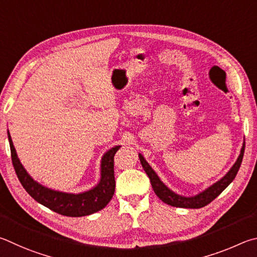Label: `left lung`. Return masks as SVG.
<instances>
[{"label":"left lung","instance_id":"8db88e82","mask_svg":"<svg viewBox=\"0 0 257 257\" xmlns=\"http://www.w3.org/2000/svg\"><path fill=\"white\" fill-rule=\"evenodd\" d=\"M244 151H245V145L242 146L240 155L238 157L235 165L232 166V168L229 170L226 176L222 177L219 182L213 184L212 186H210L208 190H205L204 192L200 193V194H197L196 196H192V197H184L176 194V193H174L173 191H170L169 188L160 181L159 177L157 176V174L154 172V169L150 167V165L147 163L146 159L143 158L141 155H139V157H140V161L143 169H145V172L150 178L151 185H152V188H154L156 195L158 196L161 201L172 206H176V208L200 209V208H203L205 205H208L210 202H212L219 194H221V192L224 190V188H226L229 184L233 181V178L236 177V175L241 165L242 157H244Z\"/></svg>","mask_w":257,"mask_h":257}]
</instances>
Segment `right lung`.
I'll return each instance as SVG.
<instances>
[{
	"instance_id": "add662e5",
	"label": "right lung",
	"mask_w": 257,
	"mask_h": 257,
	"mask_svg": "<svg viewBox=\"0 0 257 257\" xmlns=\"http://www.w3.org/2000/svg\"><path fill=\"white\" fill-rule=\"evenodd\" d=\"M10 142L11 158L16 174L21 185L28 192V194L39 202L40 204L51 209L58 214L66 217H83L94 212H98L109 203L115 192V176H114V157L119 149L115 147L105 154L101 160V179L96 187L88 192L80 194H69L44 187L31 178L25 168L22 167L20 160L18 159L17 152L11 140L10 133L8 132Z\"/></svg>"
}]
</instances>
